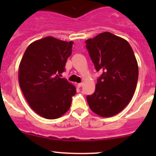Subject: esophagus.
I'll return each instance as SVG.
<instances>
[{
  "label": "esophagus",
  "instance_id": "34e87169",
  "mask_svg": "<svg viewBox=\"0 0 156 156\" xmlns=\"http://www.w3.org/2000/svg\"><path fill=\"white\" fill-rule=\"evenodd\" d=\"M82 85H83L82 83H79V84H78V87H82Z\"/></svg>",
  "mask_w": 156,
  "mask_h": 156
}]
</instances>
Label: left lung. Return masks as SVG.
Returning a JSON list of instances; mask_svg holds the SVG:
<instances>
[{
    "label": "left lung",
    "mask_w": 156,
    "mask_h": 156,
    "mask_svg": "<svg viewBox=\"0 0 156 156\" xmlns=\"http://www.w3.org/2000/svg\"><path fill=\"white\" fill-rule=\"evenodd\" d=\"M86 48L97 72L95 92L87 96L94 112L111 117L128 104L135 92L138 80V66L128 42L110 32L99 34L85 41Z\"/></svg>",
    "instance_id": "1"
}]
</instances>
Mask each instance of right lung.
I'll use <instances>...</instances> for the list:
<instances>
[{
    "label": "right lung",
    "instance_id": "right-lung-1",
    "mask_svg": "<svg viewBox=\"0 0 156 156\" xmlns=\"http://www.w3.org/2000/svg\"><path fill=\"white\" fill-rule=\"evenodd\" d=\"M73 44L44 37L31 43L22 58L20 88L31 108L45 119H55L65 114L76 94L75 86L60 78Z\"/></svg>",
    "mask_w": 156,
    "mask_h": 156
}]
</instances>
